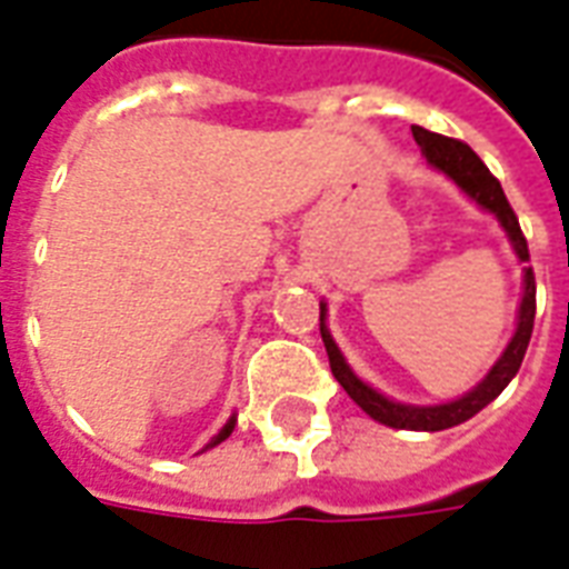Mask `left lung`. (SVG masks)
<instances>
[{
    "instance_id": "obj_1",
    "label": "left lung",
    "mask_w": 569,
    "mask_h": 569,
    "mask_svg": "<svg viewBox=\"0 0 569 569\" xmlns=\"http://www.w3.org/2000/svg\"><path fill=\"white\" fill-rule=\"evenodd\" d=\"M416 144L422 147L425 159L435 168L446 171L449 178L456 180L458 187L465 189L470 199H477L486 210H491L500 220V226L507 229L509 241L519 252L521 262H531V252H528V241L521 234L519 217L516 210L509 208L507 196L500 189L498 178L486 168V162L479 159L465 141L458 138H446V134L428 132L422 126H413ZM533 313H537V280H533V268H525V298H521L519 307V328H516V338L509 340L507 352L500 356V361L491 368L486 380L479 382L477 389L467 391L465 398H458L452 403H440V407H407V403H395L389 398H382L380 391H373L370 386L349 370V365L340 356L338 343L331 340L326 328V307H319V331H322V343H326L328 365H331V373L335 380L347 389V395L352 401L359 403L361 410L377 419V422L389 425V428H410V431H443V428H452V425L467 422L470 416H477L486 403H491L498 398L500 391L507 389V382L519 373L521 359L528 352V343H531L533 331Z\"/></svg>"
}]
</instances>
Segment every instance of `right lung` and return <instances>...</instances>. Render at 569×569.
<instances>
[{
  "instance_id": "1",
  "label": "right lung",
  "mask_w": 569,
  "mask_h": 569,
  "mask_svg": "<svg viewBox=\"0 0 569 569\" xmlns=\"http://www.w3.org/2000/svg\"><path fill=\"white\" fill-rule=\"evenodd\" d=\"M231 428H234V419H229V422L222 425V431L217 437H213V440H210L208 446H204V449H210V446H217V443H222V440H226V437L231 435Z\"/></svg>"
}]
</instances>
